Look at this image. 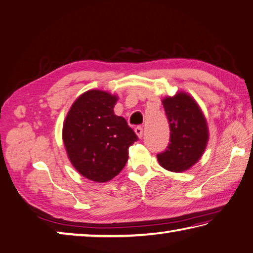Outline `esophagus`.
Listing matches in <instances>:
<instances>
[{"label":"esophagus","mask_w":253,"mask_h":253,"mask_svg":"<svg viewBox=\"0 0 253 253\" xmlns=\"http://www.w3.org/2000/svg\"><path fill=\"white\" fill-rule=\"evenodd\" d=\"M135 132H136V135L139 137V138H141L142 134H144V129H142L141 126H137V127L135 128Z\"/></svg>","instance_id":"1"}]
</instances>
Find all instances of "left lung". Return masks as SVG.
I'll list each match as a JSON object with an SVG mask.
<instances>
[{
	"instance_id": "left-lung-1",
	"label": "left lung",
	"mask_w": 253,
	"mask_h": 253,
	"mask_svg": "<svg viewBox=\"0 0 253 253\" xmlns=\"http://www.w3.org/2000/svg\"><path fill=\"white\" fill-rule=\"evenodd\" d=\"M170 128L167 149L157 155L160 166L169 171L188 170L206 149L209 134L207 121L198 104L185 91L163 99Z\"/></svg>"
}]
</instances>
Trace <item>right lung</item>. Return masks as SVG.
Masks as SVG:
<instances>
[{
  "label": "right lung",
  "mask_w": 253,
  "mask_h": 253,
  "mask_svg": "<svg viewBox=\"0 0 253 253\" xmlns=\"http://www.w3.org/2000/svg\"><path fill=\"white\" fill-rule=\"evenodd\" d=\"M117 96L87 90L77 98L63 126L68 158L82 176L106 182L122 171L128 148L138 139L126 119L114 113Z\"/></svg>",
  "instance_id": "add662e5"
}]
</instances>
